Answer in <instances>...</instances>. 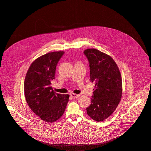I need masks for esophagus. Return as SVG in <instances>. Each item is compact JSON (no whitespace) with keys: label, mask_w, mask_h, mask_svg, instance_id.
Wrapping results in <instances>:
<instances>
[{"label":"esophagus","mask_w":151,"mask_h":151,"mask_svg":"<svg viewBox=\"0 0 151 151\" xmlns=\"http://www.w3.org/2000/svg\"><path fill=\"white\" fill-rule=\"evenodd\" d=\"M70 95H71V96L73 98H74V99H76V98H78L79 97V95H78V94H75V93H71V94H70Z\"/></svg>","instance_id":"34e87169"}]
</instances>
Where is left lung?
I'll list each match as a JSON object with an SVG mask.
<instances>
[{"label": "left lung", "mask_w": 151, "mask_h": 151, "mask_svg": "<svg viewBox=\"0 0 151 151\" xmlns=\"http://www.w3.org/2000/svg\"><path fill=\"white\" fill-rule=\"evenodd\" d=\"M90 67V78L95 83L91 104L86 108L88 115L102 122L115 111L122 96V78L114 60L96 49L84 51Z\"/></svg>", "instance_id": "left-lung-1"}]
</instances>
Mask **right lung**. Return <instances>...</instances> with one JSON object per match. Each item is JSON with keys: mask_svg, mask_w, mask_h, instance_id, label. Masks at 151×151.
<instances>
[{"mask_svg": "<svg viewBox=\"0 0 151 151\" xmlns=\"http://www.w3.org/2000/svg\"><path fill=\"white\" fill-rule=\"evenodd\" d=\"M64 51L49 52L30 65L24 80V94L29 108L42 120L53 123L64 114L69 95L55 93L51 83Z\"/></svg>", "mask_w": 151, "mask_h": 151, "instance_id": "add662e5", "label": "right lung"}]
</instances>
